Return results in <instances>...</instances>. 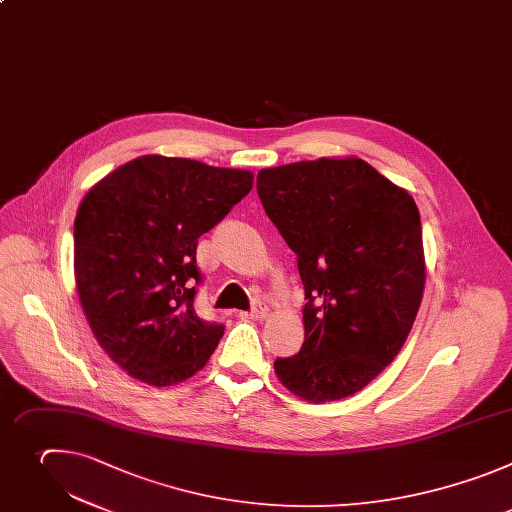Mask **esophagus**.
<instances>
[{
	"label": "esophagus",
	"instance_id": "34e87169",
	"mask_svg": "<svg viewBox=\"0 0 512 512\" xmlns=\"http://www.w3.org/2000/svg\"><path fill=\"white\" fill-rule=\"evenodd\" d=\"M244 319H254V321H264L268 317V306L264 302H258L250 313H242Z\"/></svg>",
	"mask_w": 512,
	"mask_h": 512
}]
</instances>
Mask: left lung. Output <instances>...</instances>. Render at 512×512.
Segmentation results:
<instances>
[{"mask_svg":"<svg viewBox=\"0 0 512 512\" xmlns=\"http://www.w3.org/2000/svg\"><path fill=\"white\" fill-rule=\"evenodd\" d=\"M258 195L304 284V343L276 359L280 383L311 403L345 399L399 353L426 286L414 197L359 157L260 169Z\"/></svg>","mask_w":512,"mask_h":512,"instance_id":"8db88e82","label":"left lung"}]
</instances>
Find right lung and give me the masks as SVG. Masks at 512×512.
<instances>
[{"label": "right lung", "mask_w": 512, "mask_h": 512, "mask_svg": "<svg viewBox=\"0 0 512 512\" xmlns=\"http://www.w3.org/2000/svg\"><path fill=\"white\" fill-rule=\"evenodd\" d=\"M254 173L143 155L94 183L74 220V280L92 335L133 379L195 375L224 325L193 311L197 238L250 193Z\"/></svg>", "instance_id": "obj_1"}]
</instances>
